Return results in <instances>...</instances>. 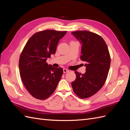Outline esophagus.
<instances>
[{
  "label": "esophagus",
  "mask_w": 130,
  "mask_h": 130,
  "mask_svg": "<svg viewBox=\"0 0 130 130\" xmlns=\"http://www.w3.org/2000/svg\"><path fill=\"white\" fill-rule=\"evenodd\" d=\"M63 73H67V72H69V70H68V69H66V68H64L63 69Z\"/></svg>",
  "instance_id": "esophagus-1"
}]
</instances>
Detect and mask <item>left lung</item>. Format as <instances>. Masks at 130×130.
<instances>
[{
  "label": "left lung",
  "instance_id": "8db88e82",
  "mask_svg": "<svg viewBox=\"0 0 130 130\" xmlns=\"http://www.w3.org/2000/svg\"><path fill=\"white\" fill-rule=\"evenodd\" d=\"M72 34L81 43L80 58L86 63L85 74L75 72L76 77L72 86L78 97L85 99L103 87L107 77L111 57L107 45L99 35L88 31H77Z\"/></svg>",
  "mask_w": 130,
  "mask_h": 130
}]
</instances>
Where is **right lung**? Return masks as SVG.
Returning a JSON list of instances; mask_svg holds the SVG:
<instances>
[{"mask_svg": "<svg viewBox=\"0 0 130 130\" xmlns=\"http://www.w3.org/2000/svg\"><path fill=\"white\" fill-rule=\"evenodd\" d=\"M67 31L46 30L34 34L27 42L19 61L23 83L33 97L49 98L55 90L63 71L46 62L55 54L58 43Z\"/></svg>", "mask_w": 130, "mask_h": 130, "instance_id": "obj_1", "label": "right lung"}]
</instances>
